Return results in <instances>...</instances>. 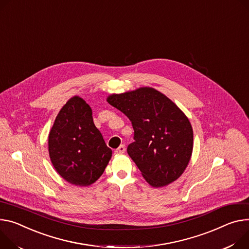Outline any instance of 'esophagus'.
Segmentation results:
<instances>
[{
  "label": "esophagus",
  "instance_id": "esophagus-1",
  "mask_svg": "<svg viewBox=\"0 0 249 249\" xmlns=\"http://www.w3.org/2000/svg\"><path fill=\"white\" fill-rule=\"evenodd\" d=\"M125 152V146L124 145H120L116 150H115V153L117 154H122Z\"/></svg>",
  "mask_w": 249,
  "mask_h": 249
}]
</instances>
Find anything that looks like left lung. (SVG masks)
Instances as JSON below:
<instances>
[{
	"mask_svg": "<svg viewBox=\"0 0 249 249\" xmlns=\"http://www.w3.org/2000/svg\"><path fill=\"white\" fill-rule=\"evenodd\" d=\"M107 101L130 119L134 142L127 152L152 187L169 185L184 173L193 152V128L172 100L142 87L112 94Z\"/></svg>",
	"mask_w": 249,
	"mask_h": 249,
	"instance_id": "left-lung-1",
	"label": "left lung"
}]
</instances>
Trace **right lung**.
<instances>
[{
    "label": "right lung",
    "mask_w": 249,
    "mask_h": 249,
    "mask_svg": "<svg viewBox=\"0 0 249 249\" xmlns=\"http://www.w3.org/2000/svg\"><path fill=\"white\" fill-rule=\"evenodd\" d=\"M51 161L56 172L75 186H89L103 174L112 151L95 127L90 106L71 98L57 114L49 135Z\"/></svg>",
    "instance_id": "right-lung-1"
}]
</instances>
